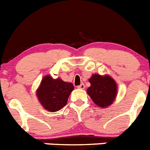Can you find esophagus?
<instances>
[{
    "mask_svg": "<svg viewBox=\"0 0 150 150\" xmlns=\"http://www.w3.org/2000/svg\"><path fill=\"white\" fill-rule=\"evenodd\" d=\"M78 88H79V89H85V85H84L83 83L80 84V86H78Z\"/></svg>",
    "mask_w": 150,
    "mask_h": 150,
    "instance_id": "1",
    "label": "esophagus"
}]
</instances>
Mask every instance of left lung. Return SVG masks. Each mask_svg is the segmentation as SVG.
I'll list each match as a JSON object with an SVG mask.
<instances>
[{
	"label": "left lung",
	"mask_w": 150,
	"mask_h": 150,
	"mask_svg": "<svg viewBox=\"0 0 150 150\" xmlns=\"http://www.w3.org/2000/svg\"><path fill=\"white\" fill-rule=\"evenodd\" d=\"M89 83L91 86L87 89V93L96 105L104 108L113 103L117 94V84L111 76L94 74L89 79Z\"/></svg>",
	"instance_id": "1"
}]
</instances>
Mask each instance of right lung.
<instances>
[{"mask_svg":"<svg viewBox=\"0 0 150 150\" xmlns=\"http://www.w3.org/2000/svg\"><path fill=\"white\" fill-rule=\"evenodd\" d=\"M74 89L71 83L64 82L59 78L54 80L51 76H45L42 79L36 94L42 106L49 112H54L66 105Z\"/></svg>","mask_w":150,"mask_h":150,"instance_id":"1","label":"right lung"}]
</instances>
